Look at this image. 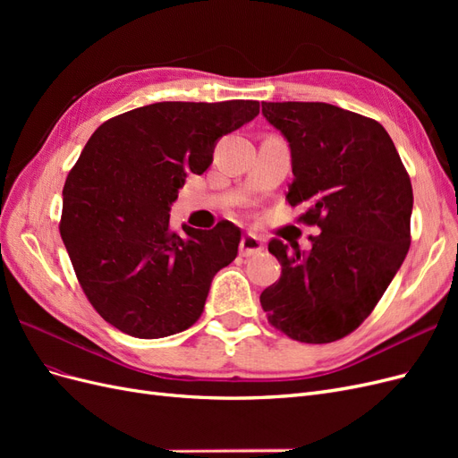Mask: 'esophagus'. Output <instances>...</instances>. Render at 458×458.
<instances>
[{
    "label": "esophagus",
    "instance_id": "obj_1",
    "mask_svg": "<svg viewBox=\"0 0 458 458\" xmlns=\"http://www.w3.org/2000/svg\"><path fill=\"white\" fill-rule=\"evenodd\" d=\"M241 254L242 256H254V254H259L263 250V242L259 237H256V234L248 233L244 234V237L241 239Z\"/></svg>",
    "mask_w": 458,
    "mask_h": 458
}]
</instances>
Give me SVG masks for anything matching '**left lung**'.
Returning <instances> with one entry per match:
<instances>
[{"label":"left lung","mask_w":458,"mask_h":458,"mask_svg":"<svg viewBox=\"0 0 458 458\" xmlns=\"http://www.w3.org/2000/svg\"><path fill=\"white\" fill-rule=\"evenodd\" d=\"M290 147V206L321 234L301 252L273 239L281 279L259 301L269 323L306 344L350 335L377 306L411 244L412 187L378 122L328 103H261Z\"/></svg>","instance_id":"8db88e82"}]
</instances>
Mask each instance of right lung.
<instances>
[{
  "label": "right lung",
  "mask_w": 458,
  "mask_h": 458,
  "mask_svg": "<svg viewBox=\"0 0 458 458\" xmlns=\"http://www.w3.org/2000/svg\"><path fill=\"white\" fill-rule=\"evenodd\" d=\"M258 101H164L95 130L63 189L61 237L91 306L135 338H164L200 317L214 275L237 258L241 229H170L187 174H204L221 137Z\"/></svg>",
  "instance_id": "obj_1"
}]
</instances>
